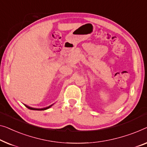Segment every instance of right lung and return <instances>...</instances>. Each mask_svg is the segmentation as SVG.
<instances>
[{
	"mask_svg": "<svg viewBox=\"0 0 147 147\" xmlns=\"http://www.w3.org/2000/svg\"><path fill=\"white\" fill-rule=\"evenodd\" d=\"M53 104H52V105H51V106H48V107H46V108H31V107H30V106H26V105H25V106L27 108H28V109H32V110H40L41 111V110H45V109H49V108H51V107L53 106Z\"/></svg>",
	"mask_w": 147,
	"mask_h": 147,
	"instance_id": "obj_1",
	"label": "right lung"
}]
</instances>
